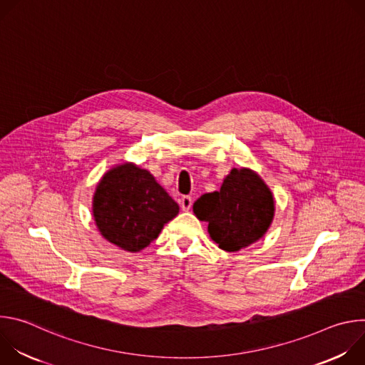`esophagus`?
<instances>
[{"mask_svg":"<svg viewBox=\"0 0 365 365\" xmlns=\"http://www.w3.org/2000/svg\"><path fill=\"white\" fill-rule=\"evenodd\" d=\"M192 203H193L192 196H183V197L180 199V206H182L183 211H189L190 207H192Z\"/></svg>","mask_w":365,"mask_h":365,"instance_id":"34e87169","label":"esophagus"}]
</instances>
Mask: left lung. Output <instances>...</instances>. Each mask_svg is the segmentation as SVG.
Returning <instances> with one entry per match:
<instances>
[{
    "label": "left lung",
    "mask_w": 365,
    "mask_h": 365,
    "mask_svg": "<svg viewBox=\"0 0 365 365\" xmlns=\"http://www.w3.org/2000/svg\"><path fill=\"white\" fill-rule=\"evenodd\" d=\"M200 221L210 222L211 238L225 251H238L262 238L274 215L269 187L255 173L232 169L220 190L202 195L193 203Z\"/></svg>",
    "instance_id": "1"
}]
</instances>
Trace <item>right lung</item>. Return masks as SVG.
Segmentation results:
<instances>
[{
	"label": "right lung",
	"instance_id": "obj_1",
	"mask_svg": "<svg viewBox=\"0 0 365 365\" xmlns=\"http://www.w3.org/2000/svg\"><path fill=\"white\" fill-rule=\"evenodd\" d=\"M93 217L101 234L125 251H140L179 214V205L150 172L131 163L110 170L96 186Z\"/></svg>",
	"mask_w": 365,
	"mask_h": 365
}]
</instances>
